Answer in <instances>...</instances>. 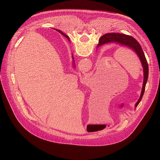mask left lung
Wrapping results in <instances>:
<instances>
[{
  "label": "left lung",
  "mask_w": 160,
  "mask_h": 160,
  "mask_svg": "<svg viewBox=\"0 0 160 160\" xmlns=\"http://www.w3.org/2000/svg\"><path fill=\"white\" fill-rule=\"evenodd\" d=\"M60 33H61L65 37L68 38V37L66 35H65L64 33H62L61 31H60ZM112 42H115L122 45H125V46L128 47L129 48L132 49L137 54V55L138 56L139 58L141 61V63L143 67V71H144V81H143V85H142V88L141 90V96L138 101L136 102L135 105V108H137V106H138V104L141 102L142 98V96L144 95L146 85L148 78L149 67H148V64L146 58L145 57L144 53L142 49V48L141 46V45L139 44V43L133 37L130 35H127L122 33H106L102 35L100 38L98 45L99 46H100V45H102L103 44H106L107 43H112Z\"/></svg>",
  "instance_id": "obj_1"
}]
</instances>
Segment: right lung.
<instances>
[{
  "instance_id": "1",
  "label": "right lung",
  "mask_w": 160,
  "mask_h": 160,
  "mask_svg": "<svg viewBox=\"0 0 160 160\" xmlns=\"http://www.w3.org/2000/svg\"><path fill=\"white\" fill-rule=\"evenodd\" d=\"M56 30L60 33V30ZM73 61H74V60H73Z\"/></svg>"
}]
</instances>
